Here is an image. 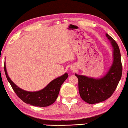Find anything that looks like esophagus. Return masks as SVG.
Listing matches in <instances>:
<instances>
[{"instance_id":"esophagus-1","label":"esophagus","mask_w":128,"mask_h":128,"mask_svg":"<svg viewBox=\"0 0 128 128\" xmlns=\"http://www.w3.org/2000/svg\"><path fill=\"white\" fill-rule=\"evenodd\" d=\"M71 69L72 70H75V68H71Z\"/></svg>"}]
</instances>
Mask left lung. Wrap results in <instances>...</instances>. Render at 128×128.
Here are the masks:
<instances>
[{"mask_svg": "<svg viewBox=\"0 0 128 128\" xmlns=\"http://www.w3.org/2000/svg\"><path fill=\"white\" fill-rule=\"evenodd\" d=\"M106 36L113 48V61L106 74L98 78L75 74L78 79L80 96L89 104L100 103L110 97L121 79L122 65L120 49L109 34L106 33Z\"/></svg>", "mask_w": 128, "mask_h": 128, "instance_id": "1", "label": "left lung"}]
</instances>
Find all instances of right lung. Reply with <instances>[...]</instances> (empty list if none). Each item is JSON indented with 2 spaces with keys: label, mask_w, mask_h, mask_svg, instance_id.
<instances>
[{
  "label": "right lung",
  "mask_w": 128,
  "mask_h": 128,
  "mask_svg": "<svg viewBox=\"0 0 128 128\" xmlns=\"http://www.w3.org/2000/svg\"><path fill=\"white\" fill-rule=\"evenodd\" d=\"M4 70L7 80L19 98L25 103L38 107H46L52 104L57 99L61 85L68 76L67 73H65L61 76L52 80L44 89L35 92H30L20 89L12 82L7 74L5 63Z\"/></svg>",
  "instance_id": "obj_1"
}]
</instances>
